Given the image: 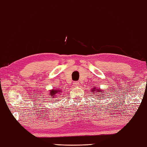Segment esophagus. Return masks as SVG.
Masks as SVG:
<instances>
[{
	"instance_id": "1",
	"label": "esophagus",
	"mask_w": 147,
	"mask_h": 147,
	"mask_svg": "<svg viewBox=\"0 0 147 147\" xmlns=\"http://www.w3.org/2000/svg\"><path fill=\"white\" fill-rule=\"evenodd\" d=\"M73 85L75 87H78L79 86V82H77V81L74 82L73 83Z\"/></svg>"
}]
</instances>
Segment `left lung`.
Masks as SVG:
<instances>
[{
  "label": "left lung",
  "instance_id": "1",
  "mask_svg": "<svg viewBox=\"0 0 147 147\" xmlns=\"http://www.w3.org/2000/svg\"><path fill=\"white\" fill-rule=\"evenodd\" d=\"M91 92H93V95L95 93L96 94V95H96V96H97V98H101L102 99V98H104V96L103 95H105L106 94V93L105 94V91H103V90H102L100 88H97L96 87L92 88V89H91ZM100 93H101V94H100Z\"/></svg>",
  "mask_w": 147,
  "mask_h": 147
}]
</instances>
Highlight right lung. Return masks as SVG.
<instances>
[{
	"label": "right lung",
	"mask_w": 147,
	"mask_h": 147,
	"mask_svg": "<svg viewBox=\"0 0 147 147\" xmlns=\"http://www.w3.org/2000/svg\"><path fill=\"white\" fill-rule=\"evenodd\" d=\"M49 95L52 98H56L57 96H58L57 95H59L62 92L61 90L59 89H52L51 90H49Z\"/></svg>",
	"instance_id": "1"
}]
</instances>
